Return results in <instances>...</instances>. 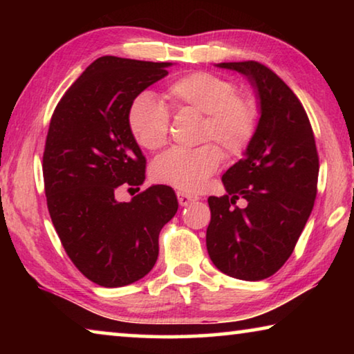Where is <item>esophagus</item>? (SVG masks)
I'll return each mask as SVG.
<instances>
[{
	"label": "esophagus",
	"mask_w": 354,
	"mask_h": 354,
	"mask_svg": "<svg viewBox=\"0 0 354 354\" xmlns=\"http://www.w3.org/2000/svg\"><path fill=\"white\" fill-rule=\"evenodd\" d=\"M176 196H178L179 205H181L183 207H184V206H189V205H192V203H194V201L198 200V198H196V196L190 195V194H185V192H176Z\"/></svg>",
	"instance_id": "1"
}]
</instances>
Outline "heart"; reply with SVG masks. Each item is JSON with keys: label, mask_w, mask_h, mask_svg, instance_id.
<instances>
[{"label": "heart", "mask_w": 354, "mask_h": 354, "mask_svg": "<svg viewBox=\"0 0 354 354\" xmlns=\"http://www.w3.org/2000/svg\"><path fill=\"white\" fill-rule=\"evenodd\" d=\"M165 98L173 111L203 113L196 148H171L156 158L151 178L183 192H198L227 156H241L254 140L259 106L254 97L237 92L234 81L211 71H192L171 81ZM128 129L137 145L156 151L169 142L170 112L151 93H139L127 112ZM215 141L217 146L212 144Z\"/></svg>", "instance_id": "heart-1"}]
</instances>
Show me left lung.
<instances>
[{"mask_svg":"<svg viewBox=\"0 0 354 354\" xmlns=\"http://www.w3.org/2000/svg\"><path fill=\"white\" fill-rule=\"evenodd\" d=\"M253 84L261 118L245 158L221 181L223 196H209L206 247L214 266L232 278L261 281L289 259L313 212L319 153L308 113L281 77L256 61L223 62ZM248 201L245 208L235 203Z\"/></svg>","mask_w":354,"mask_h":354,"instance_id":"left-lung-1","label":"left lung"}]
</instances>
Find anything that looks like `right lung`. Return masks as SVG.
<instances>
[{
	"label": "right lung",
	"mask_w": 354,
	"mask_h": 354,
	"mask_svg": "<svg viewBox=\"0 0 354 354\" xmlns=\"http://www.w3.org/2000/svg\"><path fill=\"white\" fill-rule=\"evenodd\" d=\"M170 62L103 56L64 93L44 151L50 217L71 262L103 287L136 283L159 254V232L178 211L169 185H151L129 203L122 187L145 181L147 159L127 123L129 103L169 75Z\"/></svg>",
	"instance_id": "1"
}]
</instances>
